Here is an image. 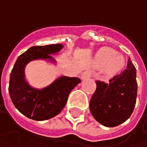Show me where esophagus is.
Instances as JSON below:
<instances>
[{"instance_id":"34e87169","label":"esophagus","mask_w":147,"mask_h":147,"mask_svg":"<svg viewBox=\"0 0 147 147\" xmlns=\"http://www.w3.org/2000/svg\"><path fill=\"white\" fill-rule=\"evenodd\" d=\"M90 76H91V72L90 71H84V72L82 73V76H81V77H82V80L87 79V78H89Z\"/></svg>"}]
</instances>
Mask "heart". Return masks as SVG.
Returning a JSON list of instances; mask_svg holds the SVG:
<instances>
[{
	"instance_id": "1",
	"label": "heart",
	"mask_w": 147,
	"mask_h": 147,
	"mask_svg": "<svg viewBox=\"0 0 147 147\" xmlns=\"http://www.w3.org/2000/svg\"><path fill=\"white\" fill-rule=\"evenodd\" d=\"M94 63L95 65L99 67H103L106 65L107 72L114 73L119 71L123 66L124 59L113 49L105 47L97 53Z\"/></svg>"
}]
</instances>
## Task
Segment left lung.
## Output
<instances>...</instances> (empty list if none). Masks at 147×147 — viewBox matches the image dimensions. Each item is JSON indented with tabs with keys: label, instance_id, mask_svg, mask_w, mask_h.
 <instances>
[{
	"label": "left lung",
	"instance_id": "8db88e82",
	"mask_svg": "<svg viewBox=\"0 0 147 147\" xmlns=\"http://www.w3.org/2000/svg\"><path fill=\"white\" fill-rule=\"evenodd\" d=\"M136 69L130 59L127 68L108 82L96 81L89 108L93 117L105 127H115L129 118L137 97Z\"/></svg>",
	"mask_w": 147,
	"mask_h": 147
}]
</instances>
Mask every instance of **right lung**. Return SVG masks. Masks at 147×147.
Wrapping results in <instances>:
<instances>
[{"instance_id": "add662e5", "label": "right lung", "mask_w": 147, "mask_h": 147, "mask_svg": "<svg viewBox=\"0 0 147 147\" xmlns=\"http://www.w3.org/2000/svg\"><path fill=\"white\" fill-rule=\"evenodd\" d=\"M62 44L34 46L21 54L10 74L9 94L14 106L25 117L36 121H44L58 115L67 102L69 94L81 82L78 77L60 76L49 86L36 89L25 80L24 68L35 59H47L55 63L50 55L59 52Z\"/></svg>"}]
</instances>
